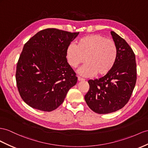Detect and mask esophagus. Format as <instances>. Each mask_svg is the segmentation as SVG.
<instances>
[{"label":"esophagus","mask_w":148,"mask_h":148,"mask_svg":"<svg viewBox=\"0 0 148 148\" xmlns=\"http://www.w3.org/2000/svg\"><path fill=\"white\" fill-rule=\"evenodd\" d=\"M77 79H78L79 81H85L84 79H83V78H82L81 77H78Z\"/></svg>","instance_id":"34e87169"}]
</instances>
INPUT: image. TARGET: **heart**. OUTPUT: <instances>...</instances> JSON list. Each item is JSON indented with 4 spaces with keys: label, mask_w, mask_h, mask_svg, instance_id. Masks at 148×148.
I'll use <instances>...</instances> for the list:
<instances>
[{
    "label": "heart",
    "mask_w": 148,
    "mask_h": 148,
    "mask_svg": "<svg viewBox=\"0 0 148 148\" xmlns=\"http://www.w3.org/2000/svg\"><path fill=\"white\" fill-rule=\"evenodd\" d=\"M67 62L73 68L86 64L79 71L83 76L91 77L95 74L103 76L110 72L116 62L117 49L112 40L100 34L83 37L77 45L70 44L66 50Z\"/></svg>",
    "instance_id": "heart-1"
}]
</instances>
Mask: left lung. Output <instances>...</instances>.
<instances>
[{
  "mask_svg": "<svg viewBox=\"0 0 148 148\" xmlns=\"http://www.w3.org/2000/svg\"><path fill=\"white\" fill-rule=\"evenodd\" d=\"M117 49V58L112 70L99 79L89 80V89L84 99L89 108L97 114L117 111L127 104L136 82L135 54L122 37L111 31Z\"/></svg>",
  "mask_w": 148,
  "mask_h": 148,
  "instance_id": "1",
  "label": "left lung"
}]
</instances>
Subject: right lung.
Masks as SVG:
<instances>
[{"mask_svg":"<svg viewBox=\"0 0 148 148\" xmlns=\"http://www.w3.org/2000/svg\"><path fill=\"white\" fill-rule=\"evenodd\" d=\"M78 34L46 29L25 44L16 77L22 99L29 106L42 111L55 110L76 84L77 77L67 61L66 50Z\"/></svg>","mask_w":148,"mask_h":148,"instance_id":"obj_1","label":"right lung"}]
</instances>
